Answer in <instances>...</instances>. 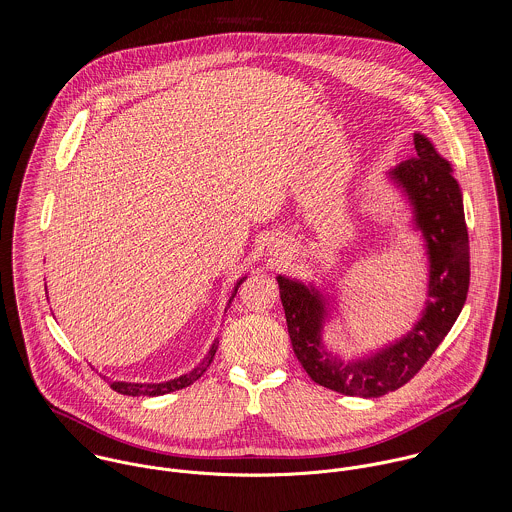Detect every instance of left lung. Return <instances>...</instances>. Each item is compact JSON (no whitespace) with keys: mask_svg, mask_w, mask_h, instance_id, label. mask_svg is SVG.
Masks as SVG:
<instances>
[{"mask_svg":"<svg viewBox=\"0 0 512 512\" xmlns=\"http://www.w3.org/2000/svg\"><path fill=\"white\" fill-rule=\"evenodd\" d=\"M416 157L386 179L410 205L412 228L428 256V299L412 329L351 359L325 345V327L339 311L335 290L278 274L293 353L313 382L347 396H382L404 386L432 357L459 317L469 290V236L463 195L451 163L426 134H414Z\"/></svg>","mask_w":512,"mask_h":512,"instance_id":"1","label":"left lung"}]
</instances>
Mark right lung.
I'll return each mask as SVG.
<instances>
[{
  "label": "right lung",
  "instance_id": "add662e5",
  "mask_svg": "<svg viewBox=\"0 0 512 512\" xmlns=\"http://www.w3.org/2000/svg\"><path fill=\"white\" fill-rule=\"evenodd\" d=\"M244 280H246V276L236 282V286H234V290H232V295H230V299H228V305L232 303L234 295H236L240 284H242ZM224 311H226V309H224ZM217 349H219V337L213 341L209 353L205 355V359H203L199 365L195 366L193 370H189L187 374H181V376L171 378V380H165V382H124V380H112V378H106V376H104V378L108 380V384H110L112 390H116V392H120V394H126V396H161V394H169V392L187 388V386H191L195 380H199V378L203 376V372L211 365V361L215 359Z\"/></svg>",
  "mask_w": 512,
  "mask_h": 512
}]
</instances>
